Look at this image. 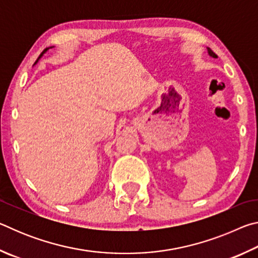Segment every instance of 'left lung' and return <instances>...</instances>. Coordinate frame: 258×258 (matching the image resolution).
I'll list each match as a JSON object with an SVG mask.
<instances>
[{
	"instance_id": "left-lung-1",
	"label": "left lung",
	"mask_w": 258,
	"mask_h": 258,
	"mask_svg": "<svg viewBox=\"0 0 258 258\" xmlns=\"http://www.w3.org/2000/svg\"><path fill=\"white\" fill-rule=\"evenodd\" d=\"M207 50H208V54L211 55V56H213V58H217V55L214 53V52L212 51V49H209V47H207Z\"/></svg>"
}]
</instances>
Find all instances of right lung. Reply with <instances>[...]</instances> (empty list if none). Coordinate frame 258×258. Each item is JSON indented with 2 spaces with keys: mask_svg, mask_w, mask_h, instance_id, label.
Here are the masks:
<instances>
[{
  "mask_svg": "<svg viewBox=\"0 0 258 258\" xmlns=\"http://www.w3.org/2000/svg\"><path fill=\"white\" fill-rule=\"evenodd\" d=\"M49 49H50V47H46V49H44V51H43V52H42V53H41V55H40V56H38V59H40V58H41V56L43 55V53H45V52H46L47 50H49ZM36 62H37V60H36ZM36 62H35V63H36Z\"/></svg>",
  "mask_w": 258,
  "mask_h": 258,
  "instance_id": "obj_1",
  "label": "right lung"
}]
</instances>
